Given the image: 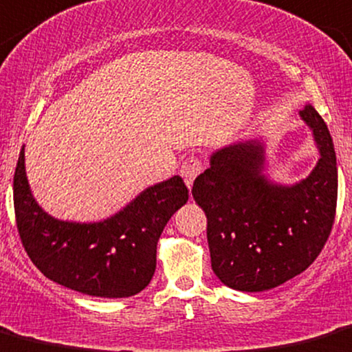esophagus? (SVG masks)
<instances>
[{
	"label": "esophagus",
	"instance_id": "34e87169",
	"mask_svg": "<svg viewBox=\"0 0 352 352\" xmlns=\"http://www.w3.org/2000/svg\"><path fill=\"white\" fill-rule=\"evenodd\" d=\"M202 172V164L197 157H188L184 160L182 166H180V175L184 177V182L186 186L190 188L192 184H194L195 177Z\"/></svg>",
	"mask_w": 352,
	"mask_h": 352
}]
</instances>
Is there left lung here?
I'll list each match as a JSON object with an SVG mask.
<instances>
[{"mask_svg":"<svg viewBox=\"0 0 352 352\" xmlns=\"http://www.w3.org/2000/svg\"><path fill=\"white\" fill-rule=\"evenodd\" d=\"M300 118L312 129L319 162L294 186L263 175L265 143L248 140L210 155L192 195L207 216L210 265L239 292H265L300 275L322 251L338 204V165L331 133L316 108Z\"/></svg>","mask_w":352,"mask_h":352,"instance_id":"8db88e82","label":"left lung"}]
</instances>
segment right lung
I'll return each instance as SVG.
<instances>
[{"label": "right lung", "mask_w": 352, "mask_h": 352, "mask_svg": "<svg viewBox=\"0 0 352 352\" xmlns=\"http://www.w3.org/2000/svg\"><path fill=\"white\" fill-rule=\"evenodd\" d=\"M182 177L145 188L99 223H70L47 214L30 190L25 146L13 177L18 232L33 265L52 282L102 298L140 294L157 268V243L170 217L187 202Z\"/></svg>", "instance_id": "1"}]
</instances>
